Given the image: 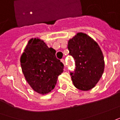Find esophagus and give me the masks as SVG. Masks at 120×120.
I'll use <instances>...</instances> for the list:
<instances>
[{
	"label": "esophagus",
	"mask_w": 120,
	"mask_h": 120,
	"mask_svg": "<svg viewBox=\"0 0 120 120\" xmlns=\"http://www.w3.org/2000/svg\"><path fill=\"white\" fill-rule=\"evenodd\" d=\"M61 62L63 63L64 67H66V64H65V61H64V59H62V60H61Z\"/></svg>",
	"instance_id": "obj_1"
}]
</instances>
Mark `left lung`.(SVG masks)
<instances>
[{
    "label": "left lung",
    "mask_w": 120,
    "mask_h": 120,
    "mask_svg": "<svg viewBox=\"0 0 120 120\" xmlns=\"http://www.w3.org/2000/svg\"><path fill=\"white\" fill-rule=\"evenodd\" d=\"M70 54L74 56L76 68L71 73L74 85L81 91L94 87L105 70L103 53L98 43L85 33H77L68 42Z\"/></svg>",
    "instance_id": "obj_1"
}]
</instances>
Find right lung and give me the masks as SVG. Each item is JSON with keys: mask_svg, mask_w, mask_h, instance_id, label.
I'll return each instance as SVG.
<instances>
[{"mask_svg": "<svg viewBox=\"0 0 120 120\" xmlns=\"http://www.w3.org/2000/svg\"><path fill=\"white\" fill-rule=\"evenodd\" d=\"M22 70L26 80L34 91L48 94L64 71V65L56 57V50L49 48L38 37L29 40L20 57Z\"/></svg>", "mask_w": 120, "mask_h": 120, "instance_id": "right-lung-1", "label": "right lung"}]
</instances>
